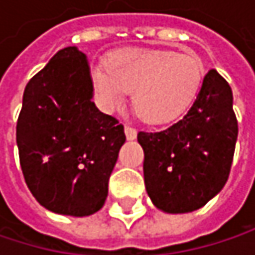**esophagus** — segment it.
I'll use <instances>...</instances> for the list:
<instances>
[{
  "mask_svg": "<svg viewBox=\"0 0 255 255\" xmlns=\"http://www.w3.org/2000/svg\"><path fill=\"white\" fill-rule=\"evenodd\" d=\"M124 131H126V135H127L128 140H134V138L137 137V131H135V128H132L131 126H128V124H126Z\"/></svg>",
  "mask_w": 255,
  "mask_h": 255,
  "instance_id": "34e87169",
  "label": "esophagus"
}]
</instances>
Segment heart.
I'll use <instances>...</instances> for the list:
<instances>
[{
  "instance_id": "obj_1",
  "label": "heart",
  "mask_w": 255,
  "mask_h": 255,
  "mask_svg": "<svg viewBox=\"0 0 255 255\" xmlns=\"http://www.w3.org/2000/svg\"><path fill=\"white\" fill-rule=\"evenodd\" d=\"M204 78L202 62L171 50L123 48L109 54L105 69L93 71L94 90L105 108H120L127 93L138 117L150 124L178 118L195 100Z\"/></svg>"
}]
</instances>
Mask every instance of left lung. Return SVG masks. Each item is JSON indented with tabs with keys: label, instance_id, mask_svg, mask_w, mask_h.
Here are the masks:
<instances>
[{
	"label": "left lung",
	"instance_id": "1",
	"mask_svg": "<svg viewBox=\"0 0 255 255\" xmlns=\"http://www.w3.org/2000/svg\"><path fill=\"white\" fill-rule=\"evenodd\" d=\"M238 138L228 81L216 69L204 77L187 114L162 131H140L144 184L164 213H192L226 184Z\"/></svg>",
	"mask_w": 255,
	"mask_h": 255
}]
</instances>
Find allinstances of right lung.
<instances>
[{
    "label": "right lung",
    "mask_w": 255,
    "mask_h": 255,
    "mask_svg": "<svg viewBox=\"0 0 255 255\" xmlns=\"http://www.w3.org/2000/svg\"><path fill=\"white\" fill-rule=\"evenodd\" d=\"M93 99L87 56L57 51L23 93L16 140L25 181L47 210L84 217L108 198V183L126 141L124 126Z\"/></svg>",
    "instance_id": "right-lung-1"
}]
</instances>
